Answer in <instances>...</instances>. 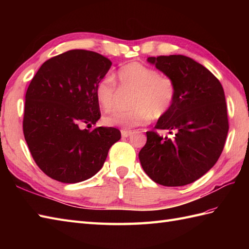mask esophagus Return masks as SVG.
Segmentation results:
<instances>
[{
  "instance_id": "34e87169",
  "label": "esophagus",
  "mask_w": 249,
  "mask_h": 249,
  "mask_svg": "<svg viewBox=\"0 0 249 249\" xmlns=\"http://www.w3.org/2000/svg\"><path fill=\"white\" fill-rule=\"evenodd\" d=\"M121 134H122V137H124V138H127V137H129L130 135H133V131H131V130H126V129H122L121 130Z\"/></svg>"
}]
</instances>
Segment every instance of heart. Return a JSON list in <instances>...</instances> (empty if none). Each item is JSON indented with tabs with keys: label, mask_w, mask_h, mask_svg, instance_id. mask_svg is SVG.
<instances>
[{
	"label": "heart",
	"mask_w": 249,
	"mask_h": 249,
	"mask_svg": "<svg viewBox=\"0 0 249 249\" xmlns=\"http://www.w3.org/2000/svg\"><path fill=\"white\" fill-rule=\"evenodd\" d=\"M120 89L133 91L127 110H114L106 114L103 122L107 126H122L128 128L143 125L150 119H160L173 106L177 96V86L173 79L160 75L154 68L139 62L122 66L115 73ZM95 96L105 110L114 106L116 88L110 78L105 77L95 87Z\"/></svg>",
	"instance_id": "heart-1"
}]
</instances>
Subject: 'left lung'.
Masks as SVG:
<instances>
[{
    "label": "left lung",
    "mask_w": 249,
    "mask_h": 249,
    "mask_svg": "<svg viewBox=\"0 0 249 249\" xmlns=\"http://www.w3.org/2000/svg\"><path fill=\"white\" fill-rule=\"evenodd\" d=\"M147 62L176 82L173 106L155 125L174 136L146 131L139 160L155 183L184 186L204 176L224 150L229 130L224 89L212 72L188 56H150Z\"/></svg>",
    "instance_id": "8db88e82"
}]
</instances>
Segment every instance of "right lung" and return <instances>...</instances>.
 I'll list each match as a JSON object with an SVG mask.
<instances>
[{
  "label": "right lung",
  "instance_id": "add662e5",
  "mask_svg": "<svg viewBox=\"0 0 249 249\" xmlns=\"http://www.w3.org/2000/svg\"><path fill=\"white\" fill-rule=\"evenodd\" d=\"M112 63L94 51L75 49L40 66L25 94L23 134L36 165L62 183L95 176L121 139L114 127L84 129L100 118L95 87Z\"/></svg>",
  "mask_w": 249,
  "mask_h": 249
}]
</instances>
